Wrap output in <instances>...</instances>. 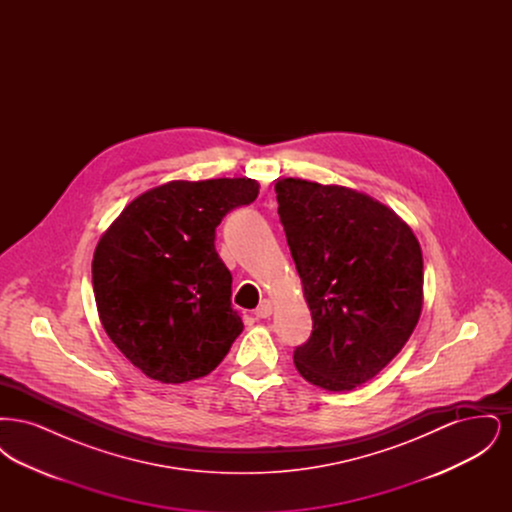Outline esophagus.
<instances>
[{"label":"esophagus","instance_id":"1","mask_svg":"<svg viewBox=\"0 0 512 512\" xmlns=\"http://www.w3.org/2000/svg\"><path fill=\"white\" fill-rule=\"evenodd\" d=\"M272 315V303L265 299V301H261V305L255 309V317L257 318H267Z\"/></svg>","mask_w":512,"mask_h":512}]
</instances>
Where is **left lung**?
Returning <instances> with one entry per match:
<instances>
[{
    "instance_id": "left-lung-1",
    "label": "left lung",
    "mask_w": 512,
    "mask_h": 512,
    "mask_svg": "<svg viewBox=\"0 0 512 512\" xmlns=\"http://www.w3.org/2000/svg\"><path fill=\"white\" fill-rule=\"evenodd\" d=\"M274 192L313 317L295 368L322 390H355L413 334L424 299L420 244L393 209L363 192L301 178L276 180Z\"/></svg>"
}]
</instances>
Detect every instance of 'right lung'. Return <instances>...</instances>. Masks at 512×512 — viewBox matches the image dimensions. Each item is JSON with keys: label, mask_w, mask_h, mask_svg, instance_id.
I'll return each mask as SVG.
<instances>
[{"label": "right lung", "mask_w": 512, "mask_h": 512, "mask_svg": "<svg viewBox=\"0 0 512 512\" xmlns=\"http://www.w3.org/2000/svg\"><path fill=\"white\" fill-rule=\"evenodd\" d=\"M257 195L253 178L172 180L132 199L99 238V320L147 378L184 384L207 376L242 334L215 228Z\"/></svg>", "instance_id": "1"}]
</instances>
